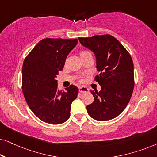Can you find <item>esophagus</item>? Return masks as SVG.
<instances>
[{"mask_svg": "<svg viewBox=\"0 0 157 157\" xmlns=\"http://www.w3.org/2000/svg\"><path fill=\"white\" fill-rule=\"evenodd\" d=\"M78 90L79 91L81 92V93H86V92L89 91V89L85 86H81L78 88Z\"/></svg>", "mask_w": 157, "mask_h": 157, "instance_id": "34e87169", "label": "esophagus"}]
</instances>
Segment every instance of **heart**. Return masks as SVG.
Returning a JSON list of instances; mask_svg holds the SVG:
<instances>
[{"instance_id":"heart-1","label":"heart","mask_w":157,"mask_h":157,"mask_svg":"<svg viewBox=\"0 0 157 157\" xmlns=\"http://www.w3.org/2000/svg\"><path fill=\"white\" fill-rule=\"evenodd\" d=\"M83 52H85V51H83Z\"/></svg>"}]
</instances>
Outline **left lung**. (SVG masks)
I'll return each mask as SVG.
<instances>
[{
  "label": "left lung",
  "mask_w": 157,
  "mask_h": 157,
  "mask_svg": "<svg viewBox=\"0 0 157 157\" xmlns=\"http://www.w3.org/2000/svg\"><path fill=\"white\" fill-rule=\"evenodd\" d=\"M81 44L94 53L96 69L101 74L95 80L100 91H91L94 100L86 106L90 117L104 121L114 119L129 102L134 86V64L126 48L111 35L78 38Z\"/></svg>",
  "instance_id": "8db88e82"
}]
</instances>
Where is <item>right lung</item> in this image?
Segmentation results:
<instances>
[{"instance_id": "right-lung-1", "label": "right lung", "mask_w": 157, "mask_h": 157, "mask_svg": "<svg viewBox=\"0 0 157 157\" xmlns=\"http://www.w3.org/2000/svg\"><path fill=\"white\" fill-rule=\"evenodd\" d=\"M77 43L76 38H45L36 44L23 62L25 99L34 114L46 123L63 124L70 117L71 103L77 98L78 89L71 85L66 91H60L56 78Z\"/></svg>"}]
</instances>
